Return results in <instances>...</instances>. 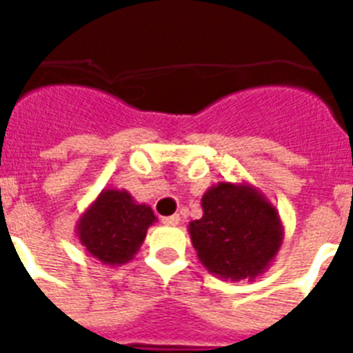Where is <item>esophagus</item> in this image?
Returning <instances> with one entry per match:
<instances>
[{
	"mask_svg": "<svg viewBox=\"0 0 353 353\" xmlns=\"http://www.w3.org/2000/svg\"><path fill=\"white\" fill-rule=\"evenodd\" d=\"M163 223H165V225H170V227H174V225H179V221H181V218H179V214H174V216H165V218H163Z\"/></svg>",
	"mask_w": 353,
	"mask_h": 353,
	"instance_id": "esophagus-1",
	"label": "esophagus"
}]
</instances>
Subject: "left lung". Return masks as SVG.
I'll return each mask as SVG.
<instances>
[{
  "instance_id": "obj_1",
  "label": "left lung",
  "mask_w": 353,
  "mask_h": 353,
  "mask_svg": "<svg viewBox=\"0 0 353 353\" xmlns=\"http://www.w3.org/2000/svg\"><path fill=\"white\" fill-rule=\"evenodd\" d=\"M201 207L188 234L203 268L231 282L265 273L282 247L284 225L263 192L251 183L220 181L203 194Z\"/></svg>"
}]
</instances>
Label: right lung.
Here are the masks:
<instances>
[{
	"instance_id": "add662e5",
	"label": "right lung",
	"mask_w": 353,
	"mask_h": 353,
	"mask_svg": "<svg viewBox=\"0 0 353 353\" xmlns=\"http://www.w3.org/2000/svg\"><path fill=\"white\" fill-rule=\"evenodd\" d=\"M154 210L137 203L132 194L104 188L77 221V236L91 256L115 268L130 262L154 225Z\"/></svg>"
}]
</instances>
